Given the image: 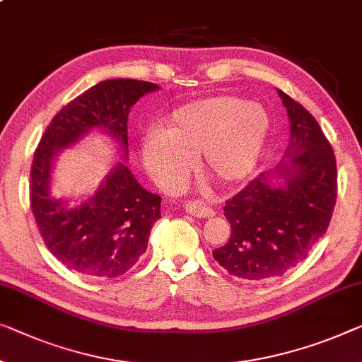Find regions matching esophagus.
Returning <instances> with one entry per match:
<instances>
[{
	"label": "esophagus",
	"instance_id": "34e87169",
	"mask_svg": "<svg viewBox=\"0 0 362 362\" xmlns=\"http://www.w3.org/2000/svg\"><path fill=\"white\" fill-rule=\"evenodd\" d=\"M183 208H185V211L188 214L195 216V218H213L214 211L209 206H204L202 202H197V199H188L183 204Z\"/></svg>",
	"mask_w": 362,
	"mask_h": 362
}]
</instances>
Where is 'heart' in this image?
<instances>
[{
  "label": "heart",
  "instance_id": "1",
  "mask_svg": "<svg viewBox=\"0 0 362 362\" xmlns=\"http://www.w3.org/2000/svg\"><path fill=\"white\" fill-rule=\"evenodd\" d=\"M269 129L267 110L239 97L219 95L192 102L141 139L149 174L165 188L185 179L199 153V167L221 183H235L253 170Z\"/></svg>",
  "mask_w": 362,
  "mask_h": 362
}]
</instances>
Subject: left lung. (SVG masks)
<instances>
[{
	"label": "left lung",
	"mask_w": 362,
	"mask_h": 362,
	"mask_svg": "<svg viewBox=\"0 0 362 362\" xmlns=\"http://www.w3.org/2000/svg\"><path fill=\"white\" fill-rule=\"evenodd\" d=\"M291 139L288 164L272 175L260 174L229 198L224 216L230 224L228 244L213 250L214 260L237 278L267 281L304 262L327 233L337 203V159L314 117L283 90Z\"/></svg>",
	"instance_id": "8db88e82"
}]
</instances>
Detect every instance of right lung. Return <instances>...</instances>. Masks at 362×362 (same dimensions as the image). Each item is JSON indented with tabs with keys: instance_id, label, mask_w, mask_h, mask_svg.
Here are the masks:
<instances>
[{
	"instance_id": "obj_1",
	"label": "right lung",
	"mask_w": 362,
	"mask_h": 362,
	"mask_svg": "<svg viewBox=\"0 0 362 362\" xmlns=\"http://www.w3.org/2000/svg\"><path fill=\"white\" fill-rule=\"evenodd\" d=\"M156 89L146 81H102L64 105L42 134L30 167V208L47 249L71 272L95 279L125 274L146 252L151 228L160 218V197L118 164L95 197L66 208L48 193L52 160L93 128L104 129L127 154L129 109Z\"/></svg>"
}]
</instances>
